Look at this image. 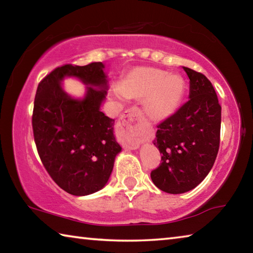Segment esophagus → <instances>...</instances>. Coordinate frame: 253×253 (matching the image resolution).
I'll return each instance as SVG.
<instances>
[{
	"mask_svg": "<svg viewBox=\"0 0 253 253\" xmlns=\"http://www.w3.org/2000/svg\"><path fill=\"white\" fill-rule=\"evenodd\" d=\"M137 111L129 109L123 114L117 128V137L124 148L136 149L139 147L140 140L134 131V122L137 119Z\"/></svg>",
	"mask_w": 253,
	"mask_h": 253,
	"instance_id": "obj_1",
	"label": "esophagus"
}]
</instances>
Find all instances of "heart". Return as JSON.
<instances>
[{"mask_svg": "<svg viewBox=\"0 0 253 253\" xmlns=\"http://www.w3.org/2000/svg\"><path fill=\"white\" fill-rule=\"evenodd\" d=\"M185 92V83L179 75L166 74L153 67H135L118 83V90L109 96L115 100L143 99L145 114L154 122H164L176 113Z\"/></svg>", "mask_w": 253, "mask_h": 253, "instance_id": "1", "label": "heart"}]
</instances>
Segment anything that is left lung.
Here are the masks:
<instances>
[{
	"label": "left lung",
	"mask_w": 253,
	"mask_h": 253,
	"mask_svg": "<svg viewBox=\"0 0 253 253\" xmlns=\"http://www.w3.org/2000/svg\"><path fill=\"white\" fill-rule=\"evenodd\" d=\"M190 79V100L157 126L154 145L162 154L153 183L169 194L193 190L207 177L219 152L221 106L204 75L182 67Z\"/></svg>",
	"instance_id": "1"
}]
</instances>
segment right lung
<instances>
[{"label": "right lung", "mask_w": 253, "mask_h": 253, "mask_svg": "<svg viewBox=\"0 0 253 253\" xmlns=\"http://www.w3.org/2000/svg\"><path fill=\"white\" fill-rule=\"evenodd\" d=\"M66 78L78 79L86 85L84 97H72L64 90ZM108 88L102 62L59 67L38 85L32 116L34 142L50 176L72 195L100 191L122 152L114 135L115 121L100 110Z\"/></svg>", "instance_id": "obj_1"}]
</instances>
